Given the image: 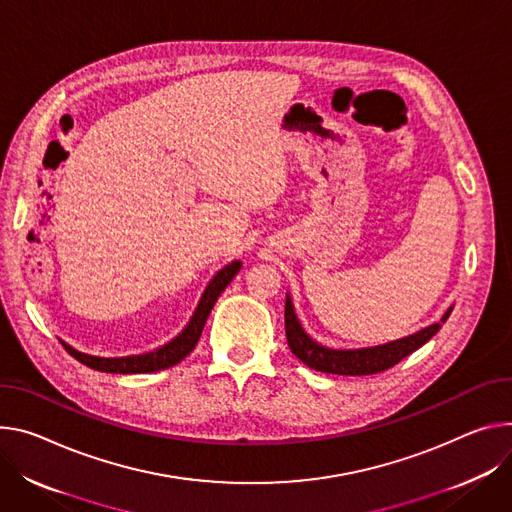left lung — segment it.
Masks as SVG:
<instances>
[{"instance_id": "obj_1", "label": "left lung", "mask_w": 512, "mask_h": 512, "mask_svg": "<svg viewBox=\"0 0 512 512\" xmlns=\"http://www.w3.org/2000/svg\"><path fill=\"white\" fill-rule=\"evenodd\" d=\"M451 308L443 314L441 322L431 324V327L418 331L410 337L367 349H329L312 341L296 318L292 300H286V337L292 353L310 369L322 371V374H337V376H371L380 374L394 367L406 355L423 347L437 331L443 327V322L449 318Z\"/></svg>"}]
</instances>
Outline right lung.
Listing matches in <instances>:
<instances>
[{
	"label": "right lung",
	"mask_w": 512,
	"mask_h": 512,
	"mask_svg": "<svg viewBox=\"0 0 512 512\" xmlns=\"http://www.w3.org/2000/svg\"><path fill=\"white\" fill-rule=\"evenodd\" d=\"M239 269H241V261H232L230 265L220 269L214 275V280L208 284L188 327H185L181 331V335H177L171 343L159 347L153 353L106 359V357H94V355L79 353L65 343H63V347L67 349L69 355H73L83 365H87L91 369H98V371H108V374H147V371H159V369L173 367L175 363H179L181 359H185L194 351V347L200 341V335H202V329H204L210 310L214 308V304H216L218 296L224 292V288L232 282V277L239 273Z\"/></svg>",
	"instance_id": "add662e5"
}]
</instances>
